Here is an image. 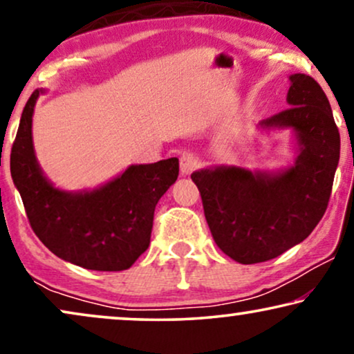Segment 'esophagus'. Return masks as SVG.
<instances>
[{
  "label": "esophagus",
  "instance_id": "1",
  "mask_svg": "<svg viewBox=\"0 0 354 354\" xmlns=\"http://www.w3.org/2000/svg\"><path fill=\"white\" fill-rule=\"evenodd\" d=\"M198 167H200V158H198V154L185 153L180 158V172L183 176H188V174L196 171Z\"/></svg>",
  "mask_w": 354,
  "mask_h": 354
}]
</instances>
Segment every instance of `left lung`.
<instances>
[{
  "instance_id": "left-lung-1",
  "label": "left lung",
  "mask_w": 354,
  "mask_h": 354,
  "mask_svg": "<svg viewBox=\"0 0 354 354\" xmlns=\"http://www.w3.org/2000/svg\"><path fill=\"white\" fill-rule=\"evenodd\" d=\"M288 109L264 129L292 127L299 156L279 174L216 167L192 174L216 245L240 264L274 259L301 243L322 219L340 159V133L326 93L313 77L290 75Z\"/></svg>"
}]
</instances>
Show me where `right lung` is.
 <instances>
[{
	"mask_svg": "<svg viewBox=\"0 0 354 354\" xmlns=\"http://www.w3.org/2000/svg\"><path fill=\"white\" fill-rule=\"evenodd\" d=\"M43 90L22 111L11 148V176L32 230L51 253L80 268L118 272L147 251L159 198L178 177V159L130 166L98 190L66 193L46 180L32 145V114Z\"/></svg>",
	"mask_w": 354,
	"mask_h": 354,
	"instance_id": "1",
	"label": "right lung"
}]
</instances>
